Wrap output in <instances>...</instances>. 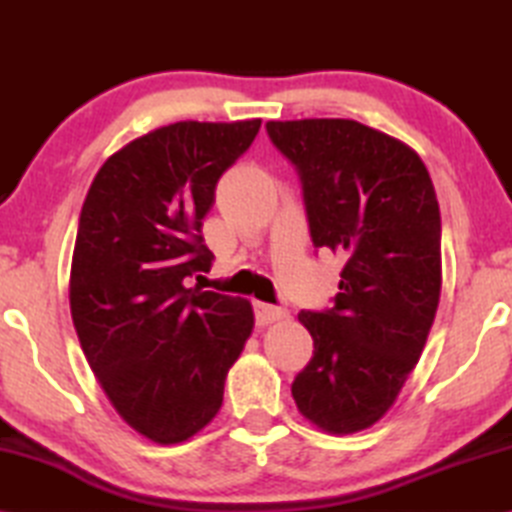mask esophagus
<instances>
[{
    "instance_id": "1",
    "label": "esophagus",
    "mask_w": 512,
    "mask_h": 512,
    "mask_svg": "<svg viewBox=\"0 0 512 512\" xmlns=\"http://www.w3.org/2000/svg\"><path fill=\"white\" fill-rule=\"evenodd\" d=\"M289 314L282 307H273L266 305V302H255V320L257 325H271L277 323V320L287 318Z\"/></svg>"
}]
</instances>
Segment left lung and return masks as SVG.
I'll return each instance as SVG.
<instances>
[{"instance_id": "left-lung-1", "label": "left lung", "mask_w": 512, "mask_h": 512, "mask_svg": "<svg viewBox=\"0 0 512 512\" xmlns=\"http://www.w3.org/2000/svg\"><path fill=\"white\" fill-rule=\"evenodd\" d=\"M296 167L316 248L343 262L334 307L300 311L314 357L293 379L298 411L327 433L391 409L436 318L440 210L411 146L354 119L268 121Z\"/></svg>"}]
</instances>
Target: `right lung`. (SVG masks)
I'll return each mask as SVG.
<instances>
[{
  "mask_svg": "<svg viewBox=\"0 0 512 512\" xmlns=\"http://www.w3.org/2000/svg\"><path fill=\"white\" fill-rule=\"evenodd\" d=\"M259 126H162L112 153L85 196L69 273L72 320L110 404L153 443H183L212 422L253 332L248 300L189 284L214 259L201 228L216 183Z\"/></svg>",
  "mask_w": 512,
  "mask_h": 512,
  "instance_id": "right-lung-1",
  "label": "right lung"
}]
</instances>
